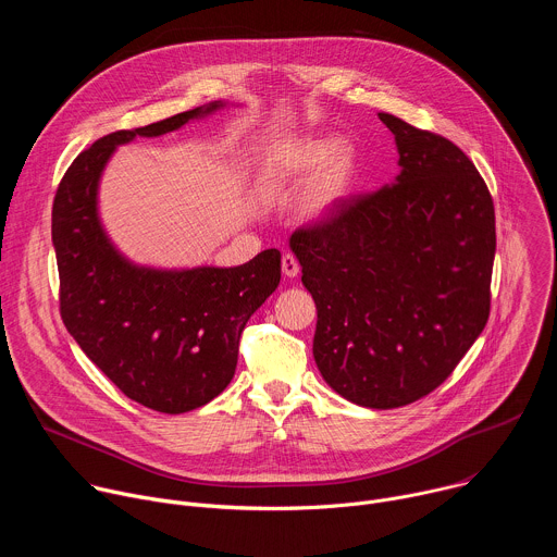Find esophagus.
<instances>
[{
  "label": "esophagus",
  "instance_id": "esophagus-1",
  "mask_svg": "<svg viewBox=\"0 0 557 557\" xmlns=\"http://www.w3.org/2000/svg\"><path fill=\"white\" fill-rule=\"evenodd\" d=\"M282 271L286 277H295L299 273V260L293 253L282 256Z\"/></svg>",
  "mask_w": 557,
  "mask_h": 557
}]
</instances>
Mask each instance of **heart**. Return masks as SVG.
<instances>
[{
	"label": "heart",
	"instance_id": "heart-1",
	"mask_svg": "<svg viewBox=\"0 0 557 557\" xmlns=\"http://www.w3.org/2000/svg\"><path fill=\"white\" fill-rule=\"evenodd\" d=\"M317 170L320 174L308 198V211L322 213L344 196L352 176L350 153L346 149L335 151V145L326 138H304L271 149L262 168L260 187L267 196L275 198L295 189Z\"/></svg>",
	"mask_w": 557,
	"mask_h": 557
}]
</instances>
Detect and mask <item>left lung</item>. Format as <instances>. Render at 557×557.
Wrapping results in <instances>:
<instances>
[{"label": "left lung", "instance_id": "left-lung-1", "mask_svg": "<svg viewBox=\"0 0 557 557\" xmlns=\"http://www.w3.org/2000/svg\"><path fill=\"white\" fill-rule=\"evenodd\" d=\"M399 147L389 187L339 198L290 235L317 306L312 355L344 399L374 410L436 389L492 306L496 213L460 147L379 114Z\"/></svg>", "mask_w": 557, "mask_h": 557}]
</instances>
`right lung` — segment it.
Here are the masks:
<instances>
[{
	"label": "right lung",
	"mask_w": 557,
	"mask_h": 557,
	"mask_svg": "<svg viewBox=\"0 0 557 557\" xmlns=\"http://www.w3.org/2000/svg\"><path fill=\"white\" fill-rule=\"evenodd\" d=\"M218 108L209 103L99 138L74 158L52 202L67 333L127 399L165 414L196 410L228 385L249 317L280 284L282 256L267 249L233 269H138L101 228L97 185L116 145L174 132Z\"/></svg>",
	"instance_id": "1"
}]
</instances>
